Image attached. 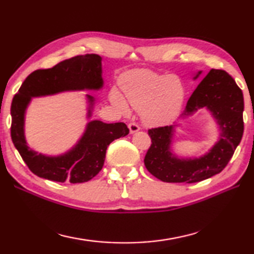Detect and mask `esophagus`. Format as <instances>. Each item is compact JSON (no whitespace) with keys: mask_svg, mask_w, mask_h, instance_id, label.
<instances>
[{"mask_svg":"<svg viewBox=\"0 0 254 254\" xmlns=\"http://www.w3.org/2000/svg\"><path fill=\"white\" fill-rule=\"evenodd\" d=\"M128 128H129V131H130V134H135V132H137V131H139V126L137 124H135V123H130L129 125H128Z\"/></svg>","mask_w":254,"mask_h":254,"instance_id":"1","label":"esophagus"}]
</instances>
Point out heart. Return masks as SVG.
<instances>
[{"label":"heart","mask_w":254,"mask_h":254,"mask_svg":"<svg viewBox=\"0 0 254 254\" xmlns=\"http://www.w3.org/2000/svg\"><path fill=\"white\" fill-rule=\"evenodd\" d=\"M120 87L132 108L141 114L148 126L170 124L182 108L184 88L174 75L155 73L150 70H132L123 74ZM111 100L123 111L127 104L118 90L111 92Z\"/></svg>","instance_id":"obj_1"}]
</instances>
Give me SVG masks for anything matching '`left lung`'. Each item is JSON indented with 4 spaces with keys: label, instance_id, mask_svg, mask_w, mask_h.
Masks as SVG:
<instances>
[{
    "label": "left lung",
    "instance_id": "obj_1",
    "mask_svg": "<svg viewBox=\"0 0 254 254\" xmlns=\"http://www.w3.org/2000/svg\"><path fill=\"white\" fill-rule=\"evenodd\" d=\"M201 74L197 71L193 80ZM202 108L211 114L217 126L214 145L198 157H182L173 150L180 124L149 129L152 146L144 162L150 174L166 183H195L219 174L228 165L242 139L244 100L242 90L224 70L212 69L206 74L190 97L181 119Z\"/></svg>",
    "mask_w": 254,
    "mask_h": 254
}]
</instances>
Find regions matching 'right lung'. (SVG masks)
Wrapping results in <instances>:
<instances>
[{"label":"right lung","instance_id":"obj_1","mask_svg":"<svg viewBox=\"0 0 254 254\" xmlns=\"http://www.w3.org/2000/svg\"><path fill=\"white\" fill-rule=\"evenodd\" d=\"M104 87L102 58L98 55L77 56L50 69L35 70L22 83L11 105V137L17 152L32 173L42 179L83 183L93 179L104 166L106 150L115 139L129 134L126 124H106L90 120L72 147L59 155L35 152L25 138V114L32 98L68 91H99ZM87 119L92 117L95 97L86 95Z\"/></svg>","mask_w":254,"mask_h":254}]
</instances>
